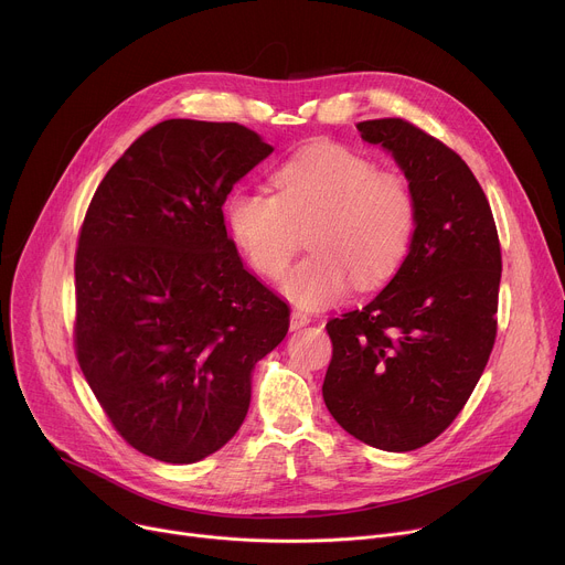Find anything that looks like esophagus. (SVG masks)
Instances as JSON below:
<instances>
[{
    "instance_id": "1",
    "label": "esophagus",
    "mask_w": 565,
    "mask_h": 565,
    "mask_svg": "<svg viewBox=\"0 0 565 565\" xmlns=\"http://www.w3.org/2000/svg\"><path fill=\"white\" fill-rule=\"evenodd\" d=\"M306 324H310V317L306 312H301V310H292L290 312V329L292 331H297V329H301Z\"/></svg>"
}]
</instances>
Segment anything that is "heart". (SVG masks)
I'll return each mask as SVG.
<instances>
[{
    "mask_svg": "<svg viewBox=\"0 0 565 565\" xmlns=\"http://www.w3.org/2000/svg\"><path fill=\"white\" fill-rule=\"evenodd\" d=\"M273 185L275 196L232 192L225 218L238 250L268 279L284 275L308 232L312 253L281 281L299 308L331 306L353 284L375 288L405 262L416 230L405 177L377 170L353 149L317 145L279 166Z\"/></svg>",
    "mask_w": 565,
    "mask_h": 565,
    "instance_id": "b5f03b06",
    "label": "heart"
}]
</instances>
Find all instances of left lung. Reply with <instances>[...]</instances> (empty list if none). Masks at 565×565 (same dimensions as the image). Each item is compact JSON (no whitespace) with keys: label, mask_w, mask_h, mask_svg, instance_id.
Returning <instances> with one entry per match:
<instances>
[{"label":"left lung","mask_w":565,"mask_h":565,"mask_svg":"<svg viewBox=\"0 0 565 565\" xmlns=\"http://www.w3.org/2000/svg\"><path fill=\"white\" fill-rule=\"evenodd\" d=\"M416 199L409 255L366 306L331 319L324 402L338 425L384 451L438 438L462 412L497 340L501 244L465 160L402 118L358 122Z\"/></svg>","instance_id":"8db88e82"}]
</instances>
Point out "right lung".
<instances>
[{
    "instance_id": "obj_1",
    "label": "right lung",
    "mask_w": 565,
    "mask_h": 565,
    "mask_svg": "<svg viewBox=\"0 0 565 565\" xmlns=\"http://www.w3.org/2000/svg\"><path fill=\"white\" fill-rule=\"evenodd\" d=\"M273 151L238 122L163 120L98 185L75 250L73 347L127 445L188 465L218 451L250 407L255 364L290 310L250 275L223 203Z\"/></svg>"
}]
</instances>
